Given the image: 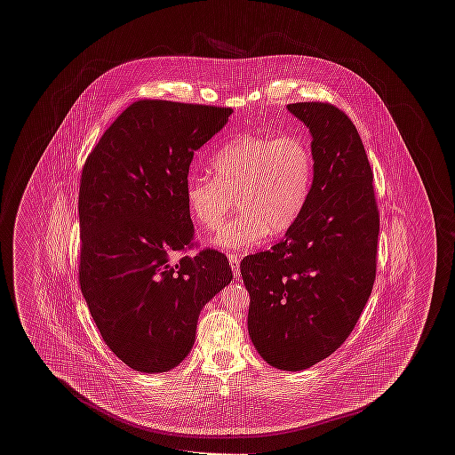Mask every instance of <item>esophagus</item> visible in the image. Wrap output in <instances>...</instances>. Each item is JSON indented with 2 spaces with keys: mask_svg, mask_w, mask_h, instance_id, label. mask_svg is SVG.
Instances as JSON below:
<instances>
[{
  "mask_svg": "<svg viewBox=\"0 0 455 455\" xmlns=\"http://www.w3.org/2000/svg\"><path fill=\"white\" fill-rule=\"evenodd\" d=\"M228 260H230L234 275L238 276V273H240V258H238L237 254H228Z\"/></svg>",
  "mask_w": 455,
  "mask_h": 455,
  "instance_id": "1",
  "label": "esophagus"
}]
</instances>
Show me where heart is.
<instances>
[{
  "label": "heart",
  "instance_id": "b5f03b06",
  "mask_svg": "<svg viewBox=\"0 0 455 455\" xmlns=\"http://www.w3.org/2000/svg\"><path fill=\"white\" fill-rule=\"evenodd\" d=\"M213 175L191 173L186 204L196 225L213 230L237 201V217L218 228L221 249H251L280 235L302 215L314 179L308 143L295 134H242L212 158Z\"/></svg>",
  "mask_w": 455,
  "mask_h": 455
}]
</instances>
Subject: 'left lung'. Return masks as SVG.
I'll return each mask as SVG.
<instances>
[{
	"mask_svg": "<svg viewBox=\"0 0 455 455\" xmlns=\"http://www.w3.org/2000/svg\"><path fill=\"white\" fill-rule=\"evenodd\" d=\"M312 132L314 180L297 223L240 262L249 334L280 370H303L347 341L371 293L380 230L362 138L329 102L288 104Z\"/></svg>",
	"mask_w": 455,
	"mask_h": 455,
	"instance_id": "8db88e82",
	"label": "left lung"
}]
</instances>
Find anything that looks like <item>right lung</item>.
Instances as JSON below:
<instances>
[{
  "mask_svg": "<svg viewBox=\"0 0 455 455\" xmlns=\"http://www.w3.org/2000/svg\"><path fill=\"white\" fill-rule=\"evenodd\" d=\"M230 108L143 99L102 134L80 179L78 282L110 351L160 373L195 345L201 308L232 282L215 249H195L186 182Z\"/></svg>",
  "mask_w": 455,
  "mask_h": 455,
  "instance_id": "add662e5",
  "label": "right lung"
}]
</instances>
